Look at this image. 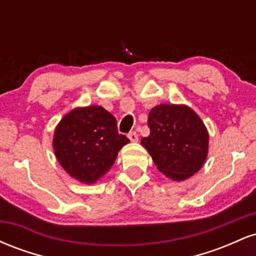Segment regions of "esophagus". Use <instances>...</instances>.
Wrapping results in <instances>:
<instances>
[{"instance_id": "obj_1", "label": "esophagus", "mask_w": 256, "mask_h": 256, "mask_svg": "<svg viewBox=\"0 0 256 256\" xmlns=\"http://www.w3.org/2000/svg\"><path fill=\"white\" fill-rule=\"evenodd\" d=\"M128 137L130 138L131 142H138V134H136V132H130V134H128Z\"/></svg>"}]
</instances>
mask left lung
I'll use <instances>...</instances> for the list:
<instances>
[{
	"instance_id": "left-lung-1",
	"label": "left lung",
	"mask_w": 256,
	"mask_h": 256,
	"mask_svg": "<svg viewBox=\"0 0 256 256\" xmlns=\"http://www.w3.org/2000/svg\"><path fill=\"white\" fill-rule=\"evenodd\" d=\"M150 134L140 144L161 173L185 180L204 166L208 154L207 128L198 114L184 104H158L148 116Z\"/></svg>"
}]
</instances>
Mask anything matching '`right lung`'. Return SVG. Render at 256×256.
Segmentation results:
<instances>
[{"label": "right lung", "mask_w": 256, "mask_h": 256, "mask_svg": "<svg viewBox=\"0 0 256 256\" xmlns=\"http://www.w3.org/2000/svg\"><path fill=\"white\" fill-rule=\"evenodd\" d=\"M130 142L120 134L116 119L101 106L74 108L54 132L55 156L80 183L92 184L110 170L120 149Z\"/></svg>", "instance_id": "right-lung-1"}]
</instances>
